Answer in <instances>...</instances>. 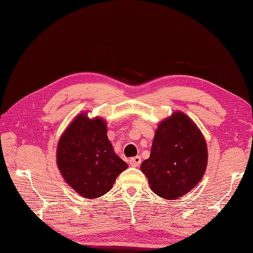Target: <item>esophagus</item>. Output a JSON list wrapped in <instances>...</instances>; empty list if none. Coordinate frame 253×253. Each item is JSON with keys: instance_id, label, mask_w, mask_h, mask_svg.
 Segmentation results:
<instances>
[{"instance_id": "obj_1", "label": "esophagus", "mask_w": 253, "mask_h": 253, "mask_svg": "<svg viewBox=\"0 0 253 253\" xmlns=\"http://www.w3.org/2000/svg\"><path fill=\"white\" fill-rule=\"evenodd\" d=\"M141 163V157L140 156H135L129 159V165L132 167H138Z\"/></svg>"}]
</instances>
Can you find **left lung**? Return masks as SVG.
<instances>
[{
	"label": "left lung",
	"mask_w": 253,
	"mask_h": 253,
	"mask_svg": "<svg viewBox=\"0 0 253 253\" xmlns=\"http://www.w3.org/2000/svg\"><path fill=\"white\" fill-rule=\"evenodd\" d=\"M208 164L205 137L194 121L176 111L160 121L151 155L140 166L151 190L165 200H177L200 182Z\"/></svg>",
	"instance_id": "8db88e82"
}]
</instances>
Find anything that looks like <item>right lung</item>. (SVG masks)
<instances>
[{"instance_id":"obj_1","label":"right lung","mask_w":253,"mask_h":253,"mask_svg":"<svg viewBox=\"0 0 253 253\" xmlns=\"http://www.w3.org/2000/svg\"><path fill=\"white\" fill-rule=\"evenodd\" d=\"M108 126L101 117L76 116L61 135L57 147V166L65 182L80 196L98 198L112 189L127 165L108 138Z\"/></svg>"}]
</instances>
